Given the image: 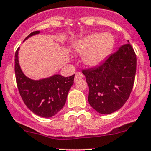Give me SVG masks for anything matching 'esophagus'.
I'll use <instances>...</instances> for the list:
<instances>
[{
  "label": "esophagus",
  "mask_w": 151,
  "mask_h": 151,
  "mask_svg": "<svg viewBox=\"0 0 151 151\" xmlns=\"http://www.w3.org/2000/svg\"><path fill=\"white\" fill-rule=\"evenodd\" d=\"M83 77V74L81 72H77V74H75V78H74V81H77L80 79H82Z\"/></svg>",
  "instance_id": "34e87169"
}]
</instances>
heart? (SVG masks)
I'll use <instances>...</instances> for the list:
<instances>
[{"mask_svg":"<svg viewBox=\"0 0 151 151\" xmlns=\"http://www.w3.org/2000/svg\"><path fill=\"white\" fill-rule=\"evenodd\" d=\"M113 36L109 32L93 33L76 42L73 51L82 55V61L86 67L96 68L104 61L113 45Z\"/></svg>","mask_w":151,"mask_h":151,"instance_id":"heart-1","label":"heart"}]
</instances>
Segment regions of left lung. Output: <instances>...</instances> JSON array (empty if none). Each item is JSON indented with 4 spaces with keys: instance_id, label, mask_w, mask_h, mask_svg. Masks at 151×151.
<instances>
[{
    "instance_id": "1",
    "label": "left lung",
    "mask_w": 151,
    "mask_h": 151,
    "mask_svg": "<svg viewBox=\"0 0 151 151\" xmlns=\"http://www.w3.org/2000/svg\"><path fill=\"white\" fill-rule=\"evenodd\" d=\"M136 65L135 53L127 41L99 66L83 70L89 103L96 112L108 115L123 106L133 88Z\"/></svg>"
}]
</instances>
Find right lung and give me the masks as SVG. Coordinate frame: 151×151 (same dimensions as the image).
<instances>
[{"mask_svg": "<svg viewBox=\"0 0 151 151\" xmlns=\"http://www.w3.org/2000/svg\"><path fill=\"white\" fill-rule=\"evenodd\" d=\"M39 32L35 31L30 33L25 40ZM19 50L18 48L15 53V74L21 97L34 114L42 118L52 117L65 106L68 92L74 83V74L67 77L54 74L43 79H30L21 70Z\"/></svg>", "mask_w": 151, "mask_h": 151, "instance_id": "1", "label": "right lung"}]
</instances>
